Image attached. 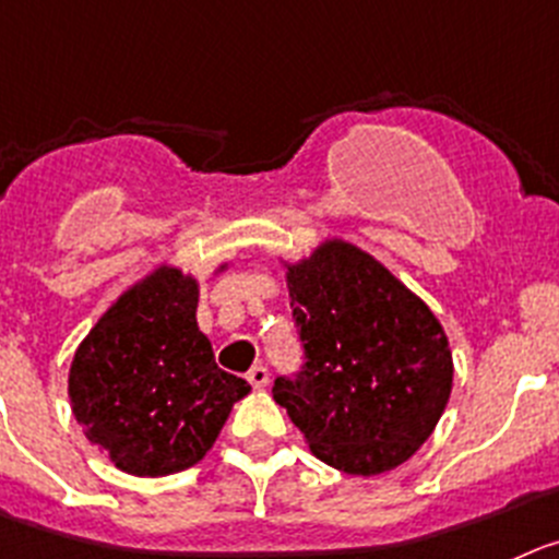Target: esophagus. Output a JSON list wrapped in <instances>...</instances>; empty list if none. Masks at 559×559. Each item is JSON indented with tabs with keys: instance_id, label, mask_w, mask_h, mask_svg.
Listing matches in <instances>:
<instances>
[{
	"instance_id": "obj_1",
	"label": "esophagus",
	"mask_w": 559,
	"mask_h": 559,
	"mask_svg": "<svg viewBox=\"0 0 559 559\" xmlns=\"http://www.w3.org/2000/svg\"><path fill=\"white\" fill-rule=\"evenodd\" d=\"M248 383L253 385V389H264V385L270 383L267 367H264V364H255V367L248 372Z\"/></svg>"
}]
</instances>
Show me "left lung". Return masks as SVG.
<instances>
[{
    "mask_svg": "<svg viewBox=\"0 0 559 559\" xmlns=\"http://www.w3.org/2000/svg\"><path fill=\"white\" fill-rule=\"evenodd\" d=\"M286 284L306 364L295 378H275V403L328 466L361 477L397 468L450 403L452 350L441 322L344 239L286 264Z\"/></svg>",
    "mask_w": 559,
    "mask_h": 559,
    "instance_id": "left-lung-1",
    "label": "left lung"
}]
</instances>
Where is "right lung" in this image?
I'll list each match as a JSON object with an SVG mask.
<instances>
[{
  "label": "right lung",
  "mask_w": 559,
  "mask_h": 559,
  "mask_svg": "<svg viewBox=\"0 0 559 559\" xmlns=\"http://www.w3.org/2000/svg\"><path fill=\"white\" fill-rule=\"evenodd\" d=\"M195 309L198 281L162 264L76 347L71 411L121 472L165 477L195 466L250 391L248 380L217 367Z\"/></svg>",
  "instance_id": "right-lung-1"
}]
</instances>
